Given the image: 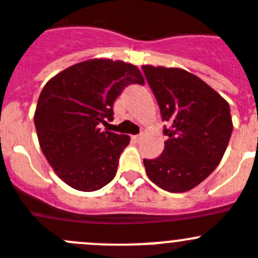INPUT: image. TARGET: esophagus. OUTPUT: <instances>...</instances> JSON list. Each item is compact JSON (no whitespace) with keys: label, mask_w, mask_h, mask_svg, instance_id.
<instances>
[{"label":"esophagus","mask_w":258,"mask_h":258,"mask_svg":"<svg viewBox=\"0 0 258 258\" xmlns=\"http://www.w3.org/2000/svg\"><path fill=\"white\" fill-rule=\"evenodd\" d=\"M139 138H141V134H137V136H132V139H133L134 142H138Z\"/></svg>","instance_id":"obj_1"}]
</instances>
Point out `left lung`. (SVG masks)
<instances>
[{"label":"left lung","mask_w":258,"mask_h":258,"mask_svg":"<svg viewBox=\"0 0 258 258\" xmlns=\"http://www.w3.org/2000/svg\"><path fill=\"white\" fill-rule=\"evenodd\" d=\"M158 102L164 149L143 159L149 180L170 192H185L204 181L219 162L232 136L229 104L209 85L187 71L143 66Z\"/></svg>","instance_id":"left-lung-1"}]
</instances>
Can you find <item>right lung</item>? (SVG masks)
I'll use <instances>...</instances> for the list:
<instances>
[{"label": "right lung", "instance_id": "obj_1", "mask_svg": "<svg viewBox=\"0 0 258 258\" xmlns=\"http://www.w3.org/2000/svg\"><path fill=\"white\" fill-rule=\"evenodd\" d=\"M144 80L131 63L91 59L46 82L34 115L40 148L55 173L71 187L96 191L115 177L131 138L101 132L114 119V102L126 86Z\"/></svg>", "mask_w": 258, "mask_h": 258}]
</instances>
